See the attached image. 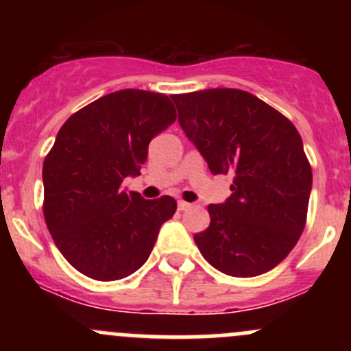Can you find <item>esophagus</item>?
<instances>
[{
	"instance_id": "1",
	"label": "esophagus",
	"mask_w": 351,
	"mask_h": 351,
	"mask_svg": "<svg viewBox=\"0 0 351 351\" xmlns=\"http://www.w3.org/2000/svg\"><path fill=\"white\" fill-rule=\"evenodd\" d=\"M192 207V204H189V202L185 200H178V210H186V208Z\"/></svg>"
}]
</instances>
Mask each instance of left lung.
<instances>
[{
	"label": "left lung",
	"instance_id": "8db88e82",
	"mask_svg": "<svg viewBox=\"0 0 351 351\" xmlns=\"http://www.w3.org/2000/svg\"><path fill=\"white\" fill-rule=\"evenodd\" d=\"M185 136L214 175H234L231 197L208 205L193 236L202 256L231 277L277 267L306 226L313 169L287 117L254 95L212 88L173 97Z\"/></svg>",
	"mask_w": 351,
	"mask_h": 351
}]
</instances>
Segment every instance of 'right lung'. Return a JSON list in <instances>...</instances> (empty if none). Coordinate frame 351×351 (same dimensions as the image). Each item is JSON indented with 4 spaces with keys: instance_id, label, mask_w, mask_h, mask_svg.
Wrapping results in <instances>:
<instances>
[{
    "instance_id": "obj_1",
    "label": "right lung",
    "mask_w": 351,
    "mask_h": 351,
    "mask_svg": "<svg viewBox=\"0 0 351 351\" xmlns=\"http://www.w3.org/2000/svg\"><path fill=\"white\" fill-rule=\"evenodd\" d=\"M175 120L166 95L120 90L73 113L58 132L42 169L44 217L62 256L86 277L110 282L139 270L175 214L173 197L146 200L122 189Z\"/></svg>"
}]
</instances>
